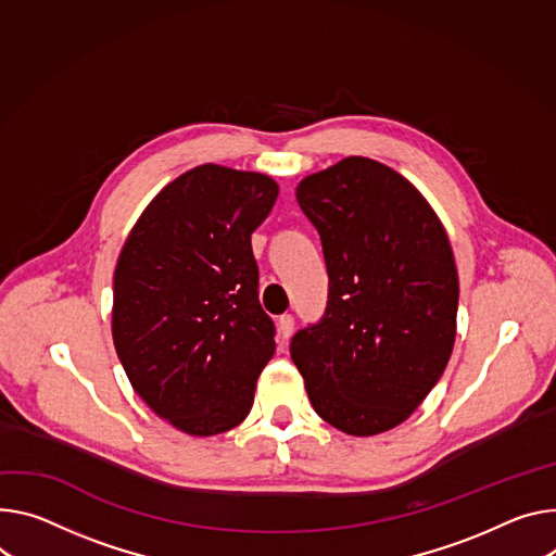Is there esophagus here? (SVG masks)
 <instances>
[{"mask_svg": "<svg viewBox=\"0 0 556 556\" xmlns=\"http://www.w3.org/2000/svg\"><path fill=\"white\" fill-rule=\"evenodd\" d=\"M292 330H294V317H292V315H283V317H279V321H277L279 339H281V341H288V337L292 334Z\"/></svg>", "mask_w": 556, "mask_h": 556, "instance_id": "obj_1", "label": "esophagus"}]
</instances>
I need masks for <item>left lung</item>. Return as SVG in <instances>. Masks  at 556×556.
<instances>
[{"label": "left lung", "instance_id": "8db88e82", "mask_svg": "<svg viewBox=\"0 0 556 556\" xmlns=\"http://www.w3.org/2000/svg\"><path fill=\"white\" fill-rule=\"evenodd\" d=\"M321 237L328 308L290 357L315 413L352 437L406 421L434 388L457 337L459 277L426 197L386 164L345 157L296 186Z\"/></svg>", "mask_w": 556, "mask_h": 556}]
</instances>
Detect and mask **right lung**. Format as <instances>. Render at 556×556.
Returning a JSON list of instances; mask_svg holds the SVG:
<instances>
[{"label": "right lung", "mask_w": 556, "mask_h": 556, "mask_svg": "<svg viewBox=\"0 0 556 556\" xmlns=\"http://www.w3.org/2000/svg\"><path fill=\"white\" fill-rule=\"evenodd\" d=\"M279 194L273 177L204 164L150 201L113 279V341L135 392L192 437L239 426L275 355L250 235Z\"/></svg>", "instance_id": "obj_1"}]
</instances>
